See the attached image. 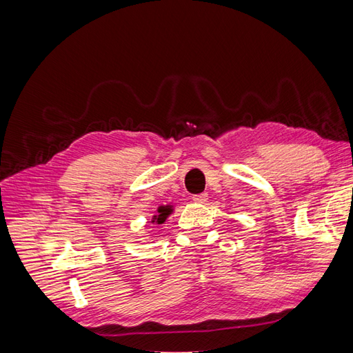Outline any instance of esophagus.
<instances>
[{"mask_svg": "<svg viewBox=\"0 0 353 353\" xmlns=\"http://www.w3.org/2000/svg\"><path fill=\"white\" fill-rule=\"evenodd\" d=\"M193 201H194V203H206V201H208V194H206V193L197 194V196L193 197Z\"/></svg>", "mask_w": 353, "mask_h": 353, "instance_id": "34e87169", "label": "esophagus"}]
</instances>
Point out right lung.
<instances>
[{
  "label": "right lung",
  "mask_w": 353,
  "mask_h": 353,
  "mask_svg": "<svg viewBox=\"0 0 353 353\" xmlns=\"http://www.w3.org/2000/svg\"><path fill=\"white\" fill-rule=\"evenodd\" d=\"M174 212V206L172 205H166V206H159L157 208V213L152 216V221H148V223H152L154 227L162 225L165 223L166 218L170 216V213Z\"/></svg>",
  "instance_id": "right-lung-1"
}]
</instances>
